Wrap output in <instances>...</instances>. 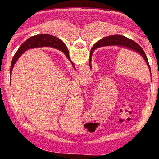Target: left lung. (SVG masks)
Listing matches in <instances>:
<instances>
[{
	"label": "left lung",
	"instance_id": "left-lung-1",
	"mask_svg": "<svg viewBox=\"0 0 159 159\" xmlns=\"http://www.w3.org/2000/svg\"><path fill=\"white\" fill-rule=\"evenodd\" d=\"M60 48H61L62 50H67V48L66 47L65 44L60 39ZM107 45H116V46H120V47H126L128 49L132 50L136 52H137L140 53L145 59L149 69L151 72V69H150V66L148 63V61L147 57L146 54L145 53L143 50L142 48L140 46L139 44H137L134 41L125 37L121 35H112V36H109L107 37H104L98 41L94 45L93 48H92L91 51H90V60H89V66L91 68V65H90V62H91V54L93 50L95 49L96 48H99L101 47H104V46H107Z\"/></svg>",
	"mask_w": 159,
	"mask_h": 159
}]
</instances>
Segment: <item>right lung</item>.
I'll list each match as a JSON object with an SVG mask.
<instances>
[{"mask_svg": "<svg viewBox=\"0 0 159 159\" xmlns=\"http://www.w3.org/2000/svg\"><path fill=\"white\" fill-rule=\"evenodd\" d=\"M59 42H60V39H58L53 36H51V35L46 34L36 35V36H32V37L30 38L29 39H28L26 41H25L20 45V47L17 50V52L16 53V54L13 57L12 63H11V69H10V76L11 77V72H12V69L14 67V65L15 64V63L16 62V61L19 58V57L21 55L22 53H23L26 50H27L30 48H32L39 47H42V46L52 47L57 48V49L62 51L66 55V58L70 61H71L70 57H69V51H68V50H62L61 48H60ZM44 42L45 43V45L43 44ZM95 49L93 50V52ZM72 63L74 68V63Z\"/></svg>", "mask_w": 159, "mask_h": 159, "instance_id": "right-lung-1", "label": "right lung"}]
</instances>
